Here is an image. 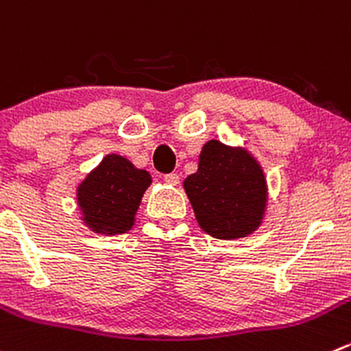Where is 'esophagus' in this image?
<instances>
[{
    "mask_svg": "<svg viewBox=\"0 0 351 351\" xmlns=\"http://www.w3.org/2000/svg\"><path fill=\"white\" fill-rule=\"evenodd\" d=\"M165 182L169 183V185H176L180 182L178 173H166L165 175Z\"/></svg>",
    "mask_w": 351,
    "mask_h": 351,
    "instance_id": "obj_1",
    "label": "esophagus"
}]
</instances>
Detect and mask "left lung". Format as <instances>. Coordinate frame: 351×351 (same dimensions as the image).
I'll list each match as a JSON object with an SVG mask.
<instances>
[{
  "mask_svg": "<svg viewBox=\"0 0 351 351\" xmlns=\"http://www.w3.org/2000/svg\"><path fill=\"white\" fill-rule=\"evenodd\" d=\"M200 228L214 238L252 233L266 207V180L245 151L210 141L200 152L199 169L183 183Z\"/></svg>",
  "mask_w": 351,
  "mask_h": 351,
  "instance_id": "1",
  "label": "left lung"
}]
</instances>
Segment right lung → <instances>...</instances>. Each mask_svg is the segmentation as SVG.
<instances>
[{
    "instance_id": "1",
    "label": "right lung",
    "mask_w": 351,
    "mask_h": 351,
    "mask_svg": "<svg viewBox=\"0 0 351 351\" xmlns=\"http://www.w3.org/2000/svg\"><path fill=\"white\" fill-rule=\"evenodd\" d=\"M151 175L117 154L106 156L78 186V206L96 233H125L134 224Z\"/></svg>"
}]
</instances>
